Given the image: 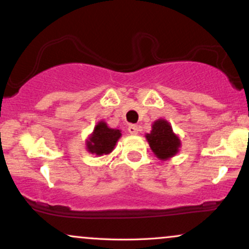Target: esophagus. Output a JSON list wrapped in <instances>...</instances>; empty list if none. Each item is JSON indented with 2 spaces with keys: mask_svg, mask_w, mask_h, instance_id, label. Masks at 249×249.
Listing matches in <instances>:
<instances>
[{
  "mask_svg": "<svg viewBox=\"0 0 249 249\" xmlns=\"http://www.w3.org/2000/svg\"><path fill=\"white\" fill-rule=\"evenodd\" d=\"M127 130H128V132H130L131 134H134V136L139 133V128L137 125H130V126L127 127Z\"/></svg>",
  "mask_w": 249,
  "mask_h": 249,
  "instance_id": "1",
  "label": "esophagus"
}]
</instances>
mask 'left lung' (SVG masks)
Instances as JSON below:
<instances>
[{
	"instance_id": "8db88e82",
	"label": "left lung",
	"mask_w": 249,
	"mask_h": 249,
	"mask_svg": "<svg viewBox=\"0 0 249 249\" xmlns=\"http://www.w3.org/2000/svg\"><path fill=\"white\" fill-rule=\"evenodd\" d=\"M146 141L152 152L160 160H167L179 152L181 142L173 132V128L166 119L159 118L153 122L152 130L146 133Z\"/></svg>"
}]
</instances>
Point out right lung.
Instances as JSON below:
<instances>
[{"instance_id": "add662e5", "label": "right lung", "mask_w": 249, "mask_h": 249, "mask_svg": "<svg viewBox=\"0 0 249 249\" xmlns=\"http://www.w3.org/2000/svg\"><path fill=\"white\" fill-rule=\"evenodd\" d=\"M121 137L122 130L108 127L104 121H99L85 142L88 152L98 157L110 154Z\"/></svg>"}]
</instances>
